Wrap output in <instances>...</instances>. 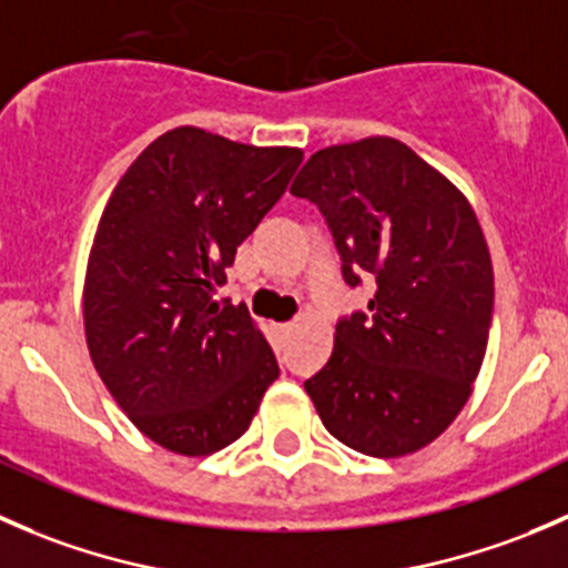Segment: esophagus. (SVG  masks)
Returning a JSON list of instances; mask_svg holds the SVG:
<instances>
[{"mask_svg": "<svg viewBox=\"0 0 568 568\" xmlns=\"http://www.w3.org/2000/svg\"><path fill=\"white\" fill-rule=\"evenodd\" d=\"M277 329H280V332H288V329H294V321H285V324H277Z\"/></svg>", "mask_w": 568, "mask_h": 568, "instance_id": "34e87169", "label": "esophagus"}]
</instances>
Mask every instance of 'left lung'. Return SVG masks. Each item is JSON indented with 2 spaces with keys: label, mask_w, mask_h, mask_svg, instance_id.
<instances>
[{
  "label": "left lung",
  "mask_w": 568,
  "mask_h": 568,
  "mask_svg": "<svg viewBox=\"0 0 568 568\" xmlns=\"http://www.w3.org/2000/svg\"><path fill=\"white\" fill-rule=\"evenodd\" d=\"M291 194L324 216L348 288L332 357L305 390L326 432L365 456L415 454L467 404L489 341L495 274L467 197L390 136L313 153Z\"/></svg>",
  "instance_id": "8db88e82"
}]
</instances>
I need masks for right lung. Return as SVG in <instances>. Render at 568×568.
<instances>
[{"label": "right lung", "mask_w": 568, "mask_h": 568, "mask_svg": "<svg viewBox=\"0 0 568 568\" xmlns=\"http://www.w3.org/2000/svg\"><path fill=\"white\" fill-rule=\"evenodd\" d=\"M300 164V148L181 125L136 156L101 214L84 280L90 357L131 423L173 454L236 443L280 376L247 305L214 291Z\"/></svg>", "instance_id": "obj_1"}]
</instances>
